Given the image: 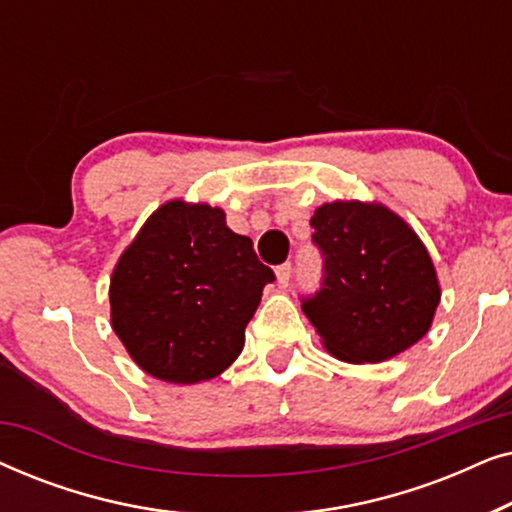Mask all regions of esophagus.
<instances>
[{
	"mask_svg": "<svg viewBox=\"0 0 512 512\" xmlns=\"http://www.w3.org/2000/svg\"><path fill=\"white\" fill-rule=\"evenodd\" d=\"M291 263H282L279 268L275 270L277 272V286L279 289H286L289 286V279H291Z\"/></svg>",
	"mask_w": 512,
	"mask_h": 512,
	"instance_id": "34e87169",
	"label": "esophagus"
}]
</instances>
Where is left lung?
Segmentation results:
<instances>
[{
	"mask_svg": "<svg viewBox=\"0 0 512 512\" xmlns=\"http://www.w3.org/2000/svg\"><path fill=\"white\" fill-rule=\"evenodd\" d=\"M321 284L300 298L333 356L380 363L422 340L440 303L431 256L408 223L382 205L331 202L314 212Z\"/></svg>",
	"mask_w": 512,
	"mask_h": 512,
	"instance_id": "left-lung-1",
	"label": "left lung"
}]
</instances>
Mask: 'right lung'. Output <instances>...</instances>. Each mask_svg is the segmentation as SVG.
<instances>
[{
  "label": "right lung",
  "instance_id": "1",
  "mask_svg": "<svg viewBox=\"0 0 512 512\" xmlns=\"http://www.w3.org/2000/svg\"><path fill=\"white\" fill-rule=\"evenodd\" d=\"M275 272L209 205L153 212L111 275V326L146 373L174 384L221 375Z\"/></svg>",
  "mask_w": 512,
  "mask_h": 512
}]
</instances>
